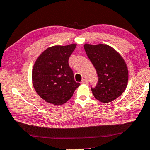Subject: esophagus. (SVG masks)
<instances>
[{
  "label": "esophagus",
  "instance_id": "esophagus-1",
  "mask_svg": "<svg viewBox=\"0 0 150 150\" xmlns=\"http://www.w3.org/2000/svg\"><path fill=\"white\" fill-rule=\"evenodd\" d=\"M81 83H84V84H86V83H88V80L86 79H82V81H81Z\"/></svg>",
  "mask_w": 150,
  "mask_h": 150
}]
</instances>
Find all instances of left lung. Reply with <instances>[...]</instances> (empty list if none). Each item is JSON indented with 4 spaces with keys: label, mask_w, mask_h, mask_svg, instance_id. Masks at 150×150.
Returning a JSON list of instances; mask_svg holds the SVG:
<instances>
[{
    "label": "left lung",
    "mask_w": 150,
    "mask_h": 150,
    "mask_svg": "<svg viewBox=\"0 0 150 150\" xmlns=\"http://www.w3.org/2000/svg\"><path fill=\"white\" fill-rule=\"evenodd\" d=\"M84 49L98 76L97 84L91 88L94 97L103 103L118 98L125 91L128 81V70L124 59L106 45L85 44Z\"/></svg>",
    "instance_id": "left-lung-1"
}]
</instances>
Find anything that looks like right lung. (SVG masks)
<instances>
[{
  "mask_svg": "<svg viewBox=\"0 0 150 150\" xmlns=\"http://www.w3.org/2000/svg\"><path fill=\"white\" fill-rule=\"evenodd\" d=\"M76 44L53 46L38 57L32 71L33 86L38 95L49 103L64 104L73 96L80 85L74 79L69 64Z\"/></svg>",
  "mask_w": 150,
  "mask_h": 150,
  "instance_id": "right-lung-1",
  "label": "right lung"
}]
</instances>
